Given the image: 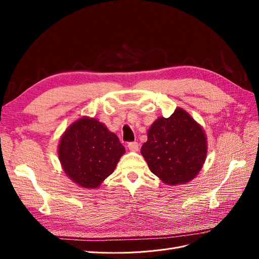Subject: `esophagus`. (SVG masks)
<instances>
[{
    "label": "esophagus",
    "mask_w": 259,
    "mask_h": 259,
    "mask_svg": "<svg viewBox=\"0 0 259 259\" xmlns=\"http://www.w3.org/2000/svg\"><path fill=\"white\" fill-rule=\"evenodd\" d=\"M127 147H128V149H130L131 151H133V152H136V151H138V147H139V145H138V143L134 142V143H130Z\"/></svg>",
    "instance_id": "esophagus-1"
}]
</instances>
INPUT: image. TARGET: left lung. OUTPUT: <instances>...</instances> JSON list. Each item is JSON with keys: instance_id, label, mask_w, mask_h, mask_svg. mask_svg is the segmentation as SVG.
Segmentation results:
<instances>
[{"instance_id": "obj_1", "label": "left lung", "mask_w": 259, "mask_h": 259, "mask_svg": "<svg viewBox=\"0 0 259 259\" xmlns=\"http://www.w3.org/2000/svg\"><path fill=\"white\" fill-rule=\"evenodd\" d=\"M149 168L168 186L189 183L203 167L207 138L201 125L183 108L160 116L148 130L140 149Z\"/></svg>"}]
</instances>
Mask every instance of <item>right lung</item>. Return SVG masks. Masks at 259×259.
I'll return each instance as SVG.
<instances>
[{"mask_svg":"<svg viewBox=\"0 0 259 259\" xmlns=\"http://www.w3.org/2000/svg\"><path fill=\"white\" fill-rule=\"evenodd\" d=\"M125 148L119 138L95 117L82 116L62 134L58 158L74 184L86 189L98 188L110 176Z\"/></svg>","mask_w":259,"mask_h":259,"instance_id":"right-lung-1","label":"right lung"}]
</instances>
